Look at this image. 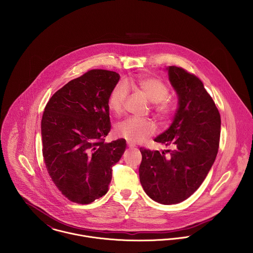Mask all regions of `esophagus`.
<instances>
[{
    "mask_svg": "<svg viewBox=\"0 0 253 253\" xmlns=\"http://www.w3.org/2000/svg\"><path fill=\"white\" fill-rule=\"evenodd\" d=\"M127 146H128L129 148H133V147H135V145L133 144V143H131V142H129V141H127Z\"/></svg>",
    "mask_w": 253,
    "mask_h": 253,
    "instance_id": "obj_1",
    "label": "esophagus"
}]
</instances>
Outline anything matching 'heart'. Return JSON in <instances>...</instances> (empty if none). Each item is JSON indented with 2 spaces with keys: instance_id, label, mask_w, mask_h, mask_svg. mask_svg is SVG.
Wrapping results in <instances>:
<instances>
[{
  "instance_id": "heart-1",
  "label": "heart",
  "mask_w": 253,
  "mask_h": 253,
  "mask_svg": "<svg viewBox=\"0 0 253 253\" xmlns=\"http://www.w3.org/2000/svg\"><path fill=\"white\" fill-rule=\"evenodd\" d=\"M128 86H133L142 91L146 97L155 103V111L161 119H168L173 112L174 105L168 98L169 86L160 79L153 77H138L129 79L126 83L117 84L108 97V107L113 113L120 114L128 95ZM156 126L152 121L137 118H127L116 126L115 132L118 136L131 143H139L156 132Z\"/></svg>"
}]
</instances>
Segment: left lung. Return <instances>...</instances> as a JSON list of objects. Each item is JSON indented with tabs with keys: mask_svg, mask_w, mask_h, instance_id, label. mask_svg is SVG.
Instances as JSON below:
<instances>
[{
	"mask_svg": "<svg viewBox=\"0 0 253 253\" xmlns=\"http://www.w3.org/2000/svg\"><path fill=\"white\" fill-rule=\"evenodd\" d=\"M178 97L169 129L155 138L170 150L140 148V183L155 202L174 205L188 199L206 179L216 158L221 119L203 82L176 66L167 68Z\"/></svg>",
	"mask_w": 253,
	"mask_h": 253,
	"instance_id": "8db88e82",
	"label": "left lung"
}]
</instances>
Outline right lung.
Wrapping results in <instances>:
<instances>
[{
	"instance_id": "add662e5",
	"label": "right lung",
	"mask_w": 253,
	"mask_h": 253,
	"mask_svg": "<svg viewBox=\"0 0 253 253\" xmlns=\"http://www.w3.org/2000/svg\"><path fill=\"white\" fill-rule=\"evenodd\" d=\"M118 73L93 69L74 79L48 100L42 118V156L52 182L69 201L88 205L104 196L112 168L126 143H110L108 97Z\"/></svg>"
}]
</instances>
